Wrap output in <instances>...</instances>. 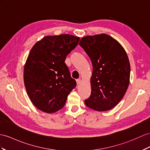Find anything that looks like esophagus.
<instances>
[{"label": "esophagus", "mask_w": 150, "mask_h": 150, "mask_svg": "<svg viewBox=\"0 0 150 150\" xmlns=\"http://www.w3.org/2000/svg\"><path fill=\"white\" fill-rule=\"evenodd\" d=\"M81 82V79H76V83H77V85H79Z\"/></svg>", "instance_id": "obj_1"}]
</instances>
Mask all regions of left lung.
Wrapping results in <instances>:
<instances>
[{"label": "left lung", "instance_id": "obj_1", "mask_svg": "<svg viewBox=\"0 0 150 150\" xmlns=\"http://www.w3.org/2000/svg\"><path fill=\"white\" fill-rule=\"evenodd\" d=\"M79 45L93 66L92 92L85 103L96 111L110 110L122 99L129 85L130 66L125 51L117 41L105 34L86 36Z\"/></svg>", "mask_w": 150, "mask_h": 150}]
</instances>
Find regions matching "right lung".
<instances>
[{
  "mask_svg": "<svg viewBox=\"0 0 150 150\" xmlns=\"http://www.w3.org/2000/svg\"><path fill=\"white\" fill-rule=\"evenodd\" d=\"M79 39L69 34L46 36L32 47L23 79L29 98L39 110L52 113L62 108L76 87L65 60Z\"/></svg>",
  "mask_w": 150,
  "mask_h": 150,
  "instance_id": "right-lung-1",
  "label": "right lung"
}]
</instances>
